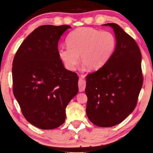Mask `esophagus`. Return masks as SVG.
Here are the masks:
<instances>
[{"instance_id": "1", "label": "esophagus", "mask_w": 153, "mask_h": 153, "mask_svg": "<svg viewBox=\"0 0 153 153\" xmlns=\"http://www.w3.org/2000/svg\"><path fill=\"white\" fill-rule=\"evenodd\" d=\"M79 91H83L85 89L86 87V81H85L84 79H80L79 81Z\"/></svg>"}]
</instances>
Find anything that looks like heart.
Here are the masks:
<instances>
[{"label": "heart", "mask_w": 153, "mask_h": 153, "mask_svg": "<svg viewBox=\"0 0 153 153\" xmlns=\"http://www.w3.org/2000/svg\"><path fill=\"white\" fill-rule=\"evenodd\" d=\"M66 47H61L58 54L68 69L76 68L81 61L87 68L96 71L108 61L116 48L117 41L110 32L81 27L71 32L66 38Z\"/></svg>", "instance_id": "obj_1"}]
</instances>
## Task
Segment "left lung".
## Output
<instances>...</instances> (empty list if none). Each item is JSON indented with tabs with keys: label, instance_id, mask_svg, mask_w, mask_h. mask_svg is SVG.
I'll list each match as a JSON object with an SVG mask.
<instances>
[{
	"label": "left lung",
	"instance_id": "obj_1",
	"mask_svg": "<svg viewBox=\"0 0 153 153\" xmlns=\"http://www.w3.org/2000/svg\"><path fill=\"white\" fill-rule=\"evenodd\" d=\"M113 28L116 48L111 58L87 76L86 113L90 121L102 127L121 123L134 111L143 84L142 55L135 40L118 24Z\"/></svg>",
	"mask_w": 153,
	"mask_h": 153
}]
</instances>
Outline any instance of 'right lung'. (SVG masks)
Wrapping results in <instances>:
<instances>
[{"instance_id":"obj_1","label":"right lung","mask_w":153,"mask_h":153,"mask_svg":"<svg viewBox=\"0 0 153 153\" xmlns=\"http://www.w3.org/2000/svg\"><path fill=\"white\" fill-rule=\"evenodd\" d=\"M68 25H43L30 34L15 55L13 91L24 117L42 129L57 128L79 91V76L65 68L58 42Z\"/></svg>"}]
</instances>
